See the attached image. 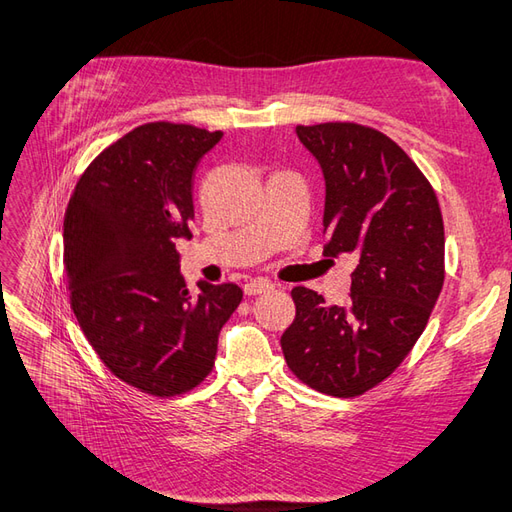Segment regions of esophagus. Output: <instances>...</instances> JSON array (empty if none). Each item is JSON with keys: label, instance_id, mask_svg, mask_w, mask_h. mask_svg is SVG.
<instances>
[{"label": "esophagus", "instance_id": "esophagus-1", "mask_svg": "<svg viewBox=\"0 0 512 512\" xmlns=\"http://www.w3.org/2000/svg\"><path fill=\"white\" fill-rule=\"evenodd\" d=\"M273 290H275V286L266 279H253V281H248V284H244V292L248 297L266 295V292H273Z\"/></svg>", "mask_w": 512, "mask_h": 512}]
</instances>
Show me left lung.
Wrapping results in <instances>:
<instances>
[{"label":"left lung","instance_id":"obj_1","mask_svg":"<svg viewBox=\"0 0 512 512\" xmlns=\"http://www.w3.org/2000/svg\"><path fill=\"white\" fill-rule=\"evenodd\" d=\"M325 180L323 255H350L347 306L292 288L297 314L281 334L288 367L312 389L358 396L387 378L420 339L444 281L438 198L413 160L372 127H297Z\"/></svg>","mask_w":512,"mask_h":512}]
</instances>
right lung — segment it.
Instances as JSON below:
<instances>
[{
    "instance_id": "obj_1",
    "label": "right lung",
    "mask_w": 512,
    "mask_h": 512,
    "mask_svg": "<svg viewBox=\"0 0 512 512\" xmlns=\"http://www.w3.org/2000/svg\"><path fill=\"white\" fill-rule=\"evenodd\" d=\"M222 132L147 123L83 173L63 222L70 301L94 352L123 383L169 398L211 374L222 325L242 301L235 284L180 275L193 173Z\"/></svg>"
}]
</instances>
